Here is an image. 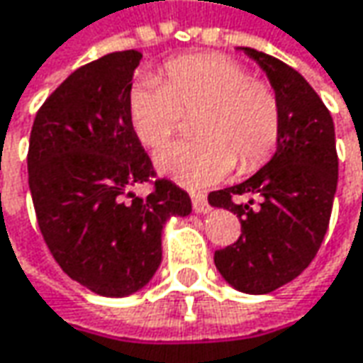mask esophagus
Wrapping results in <instances>:
<instances>
[{"label": "esophagus", "instance_id": "34e87169", "mask_svg": "<svg viewBox=\"0 0 363 363\" xmlns=\"http://www.w3.org/2000/svg\"><path fill=\"white\" fill-rule=\"evenodd\" d=\"M191 206H194V210H196L198 214H206V212L210 210L206 196H203V194H196V191L191 194Z\"/></svg>", "mask_w": 363, "mask_h": 363}]
</instances>
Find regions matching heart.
I'll return each instance as SVG.
<instances>
[{
  "label": "heart",
  "mask_w": 363,
  "mask_h": 363,
  "mask_svg": "<svg viewBox=\"0 0 363 363\" xmlns=\"http://www.w3.org/2000/svg\"><path fill=\"white\" fill-rule=\"evenodd\" d=\"M129 121L137 139L157 149L184 115L200 111V139L165 145L155 155L161 174L182 186L206 188L234 167L255 172L277 151L283 113L267 80L224 54L179 56L163 66V80H139L129 91Z\"/></svg>",
  "instance_id": "obj_1"
}]
</instances>
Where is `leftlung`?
<instances>
[{
	"label": "left lung",
	"instance_id": "left-lung-1",
	"mask_svg": "<svg viewBox=\"0 0 363 363\" xmlns=\"http://www.w3.org/2000/svg\"><path fill=\"white\" fill-rule=\"evenodd\" d=\"M279 94L283 129L272 160L246 182L208 196L240 218V238L214 252L234 289L264 295L305 271L325 238L337 188L335 129L328 106L295 68L242 48ZM246 195L248 203H240Z\"/></svg>",
	"mask_w": 363,
	"mask_h": 363
}]
</instances>
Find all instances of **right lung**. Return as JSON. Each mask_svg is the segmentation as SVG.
<instances>
[{"label":"right lung","mask_w":363,"mask_h":363,"mask_svg":"<svg viewBox=\"0 0 363 363\" xmlns=\"http://www.w3.org/2000/svg\"><path fill=\"white\" fill-rule=\"evenodd\" d=\"M141 52H113L77 68L35 113L28 182L50 255L72 281L103 297L149 283L161 262V230L188 216V191L155 179L129 121ZM137 183H151L139 199Z\"/></svg>","instance_id":"add662e5"}]
</instances>
